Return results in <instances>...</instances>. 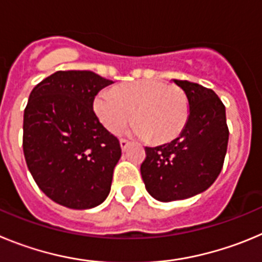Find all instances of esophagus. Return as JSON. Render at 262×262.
<instances>
[{
	"mask_svg": "<svg viewBox=\"0 0 262 262\" xmlns=\"http://www.w3.org/2000/svg\"><path fill=\"white\" fill-rule=\"evenodd\" d=\"M129 145H130V142H129L128 140H124V138H121V140H120V146H121L122 151H125Z\"/></svg>",
	"mask_w": 262,
	"mask_h": 262,
	"instance_id": "34e87169",
	"label": "esophagus"
}]
</instances>
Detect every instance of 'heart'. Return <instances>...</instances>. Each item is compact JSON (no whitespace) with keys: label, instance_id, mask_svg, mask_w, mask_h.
Here are the masks:
<instances>
[{"label":"heart","instance_id":"heart-1","mask_svg":"<svg viewBox=\"0 0 262 262\" xmlns=\"http://www.w3.org/2000/svg\"><path fill=\"white\" fill-rule=\"evenodd\" d=\"M94 111L103 125L117 133L133 119V130L152 143L176 140L189 117V102L180 87L163 81L142 79L100 91L94 99Z\"/></svg>","mask_w":262,"mask_h":262}]
</instances>
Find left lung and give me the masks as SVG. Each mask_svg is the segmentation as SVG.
Wrapping results in <instances>:
<instances>
[{
  "instance_id": "1",
  "label": "left lung",
  "mask_w": 262,
  "mask_h": 262,
  "mask_svg": "<svg viewBox=\"0 0 262 262\" xmlns=\"http://www.w3.org/2000/svg\"><path fill=\"white\" fill-rule=\"evenodd\" d=\"M189 102V117L176 140L146 147L141 175L146 190L162 202L204 192L222 171L228 143L226 108L211 89L173 79Z\"/></svg>"
}]
</instances>
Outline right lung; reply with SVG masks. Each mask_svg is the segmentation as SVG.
<instances>
[{
    "label": "right lung",
    "mask_w": 262,
    "mask_h": 262,
    "mask_svg": "<svg viewBox=\"0 0 262 262\" xmlns=\"http://www.w3.org/2000/svg\"><path fill=\"white\" fill-rule=\"evenodd\" d=\"M114 83L90 70H60L37 83L23 116V152L37 187L70 209H91L110 194L120 142L94 112Z\"/></svg>",
    "instance_id": "add662e5"
}]
</instances>
